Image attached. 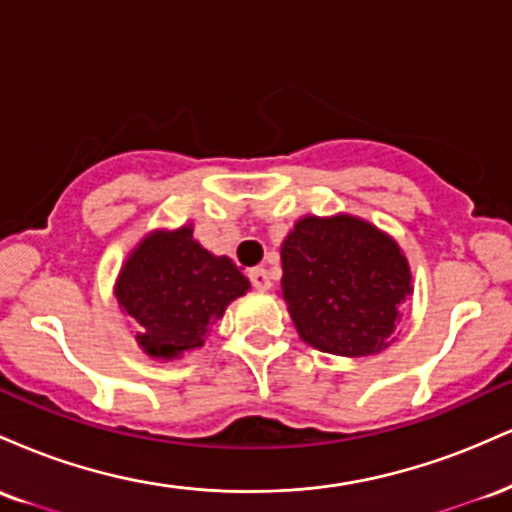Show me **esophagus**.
Masks as SVG:
<instances>
[{
	"instance_id": "34e87169",
	"label": "esophagus",
	"mask_w": 512,
	"mask_h": 512,
	"mask_svg": "<svg viewBox=\"0 0 512 512\" xmlns=\"http://www.w3.org/2000/svg\"><path fill=\"white\" fill-rule=\"evenodd\" d=\"M250 281H252V286H255L257 291H267L269 286H272V279H269V274H267V269L264 267H255V269H250Z\"/></svg>"
}]
</instances>
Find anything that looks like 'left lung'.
<instances>
[{
    "label": "left lung",
    "mask_w": 512,
    "mask_h": 512,
    "mask_svg": "<svg viewBox=\"0 0 512 512\" xmlns=\"http://www.w3.org/2000/svg\"><path fill=\"white\" fill-rule=\"evenodd\" d=\"M281 291L298 334L337 356L383 351L411 296L407 257L354 216H305L281 245Z\"/></svg>",
    "instance_id": "1"
}]
</instances>
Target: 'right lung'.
<instances>
[{"instance_id":"1","label":"right lung","mask_w":512,"mask_h":512,"mask_svg":"<svg viewBox=\"0 0 512 512\" xmlns=\"http://www.w3.org/2000/svg\"><path fill=\"white\" fill-rule=\"evenodd\" d=\"M248 289L236 264L211 255L182 226L142 240L122 267L115 296L137 322V344L146 354L175 358L207 342L226 305Z\"/></svg>"}]
</instances>
